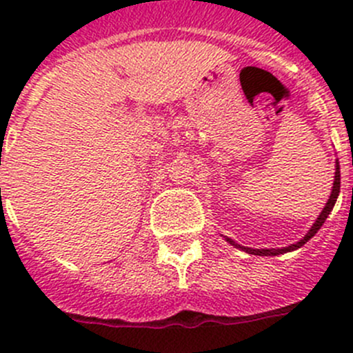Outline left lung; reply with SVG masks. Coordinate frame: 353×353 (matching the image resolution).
Masks as SVG:
<instances>
[{
	"label": "left lung",
	"mask_w": 353,
	"mask_h": 353,
	"mask_svg": "<svg viewBox=\"0 0 353 353\" xmlns=\"http://www.w3.org/2000/svg\"><path fill=\"white\" fill-rule=\"evenodd\" d=\"M334 167H336V169H334V181H333V188H331V194H330L328 201H326L325 208L321 210V213H319V215H318V219H316V222L312 223V225H311V229L307 230V234H305V236L302 237L301 241H297V243H295V244L287 245V248H270V249H266V248H265V249H252V248H245V245L237 244L236 241H234V239H229V237H225L227 243L232 244L234 248L243 249V251L248 252V254H256V256H279V254H285V252L295 251V249L302 248V245H304L305 243H307V241L311 239V237H314L316 234H318V230L321 229L323 223H325V222H326V219H328V215L331 213V210H333L334 203H336L338 194H340V163H338V160H336V165H334Z\"/></svg>",
	"instance_id": "1"
}]
</instances>
